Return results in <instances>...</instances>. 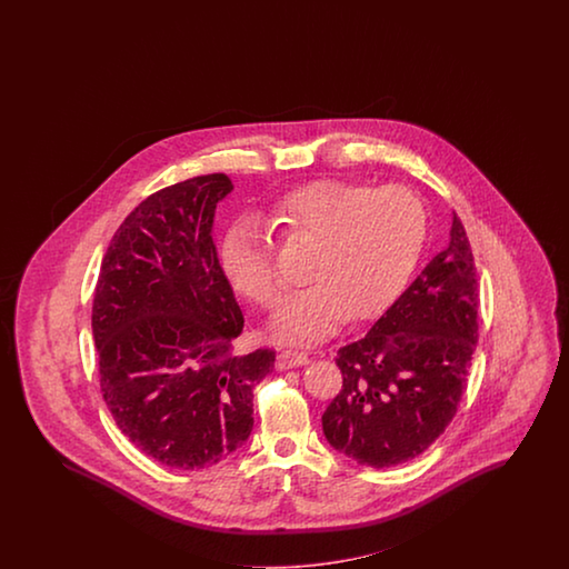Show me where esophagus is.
<instances>
[{"mask_svg":"<svg viewBox=\"0 0 569 569\" xmlns=\"http://www.w3.org/2000/svg\"><path fill=\"white\" fill-rule=\"evenodd\" d=\"M309 362V355L302 350H292V348H283L277 355V369H292V367H300Z\"/></svg>","mask_w":569,"mask_h":569,"instance_id":"1","label":"esophagus"}]
</instances>
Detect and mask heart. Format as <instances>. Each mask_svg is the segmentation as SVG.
Wrapping results in <instances>:
<instances>
[{"instance_id": "b5f03b06", "label": "heart", "mask_w": 569, "mask_h": 569, "mask_svg": "<svg viewBox=\"0 0 569 569\" xmlns=\"http://www.w3.org/2000/svg\"><path fill=\"white\" fill-rule=\"evenodd\" d=\"M269 227L288 243H309V288L286 296L273 315V333L315 342L346 317L367 319L407 283L421 254L428 217L413 191L373 190L352 181H312L288 191L271 208ZM221 262L231 286L260 307H273L281 273L259 223L243 219L224 233Z\"/></svg>"}]
</instances>
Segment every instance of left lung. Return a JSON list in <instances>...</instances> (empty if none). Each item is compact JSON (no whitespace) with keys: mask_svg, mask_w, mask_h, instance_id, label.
Returning <instances> with one entry per match:
<instances>
[{"mask_svg":"<svg viewBox=\"0 0 569 569\" xmlns=\"http://www.w3.org/2000/svg\"><path fill=\"white\" fill-rule=\"evenodd\" d=\"M478 345V277L466 227L367 336L338 350L342 390L329 402V445L361 466L395 467L436 442L457 413Z\"/></svg>","mask_w":569,"mask_h":569,"instance_id":"1","label":"left lung"}]
</instances>
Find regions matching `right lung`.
I'll list each match as a JSON object with an SVG mask.
<instances>
[{"instance_id": "1", "label": "right lung", "mask_w": 569, "mask_h": 569, "mask_svg": "<svg viewBox=\"0 0 569 569\" xmlns=\"http://www.w3.org/2000/svg\"><path fill=\"white\" fill-rule=\"evenodd\" d=\"M224 172L148 196L103 254L91 328L119 430L162 466L200 469L240 448L276 350L236 355L243 315L210 238Z\"/></svg>"}]
</instances>
